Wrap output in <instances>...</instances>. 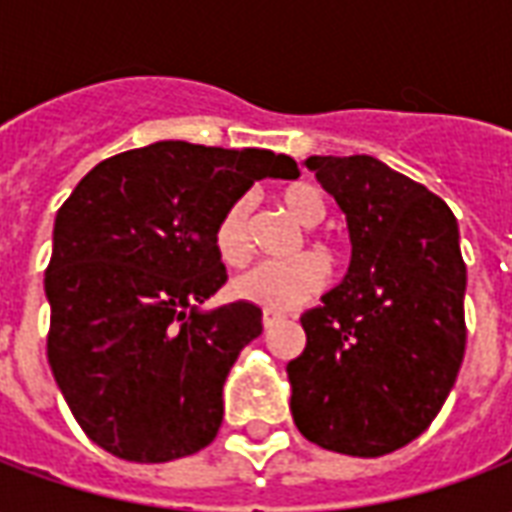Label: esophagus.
<instances>
[{
    "label": "esophagus",
    "mask_w": 512,
    "mask_h": 512,
    "mask_svg": "<svg viewBox=\"0 0 512 512\" xmlns=\"http://www.w3.org/2000/svg\"><path fill=\"white\" fill-rule=\"evenodd\" d=\"M279 321H282V315H279V312L263 310V326H266V329H271V326H274V323H279Z\"/></svg>",
    "instance_id": "1"
}]
</instances>
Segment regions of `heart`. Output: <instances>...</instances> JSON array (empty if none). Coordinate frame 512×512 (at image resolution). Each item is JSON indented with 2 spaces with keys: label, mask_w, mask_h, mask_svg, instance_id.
I'll list each match as a JSON object with an SVG mask.
<instances>
[{
  "label": "heart",
  "mask_w": 512,
  "mask_h": 512,
  "mask_svg": "<svg viewBox=\"0 0 512 512\" xmlns=\"http://www.w3.org/2000/svg\"><path fill=\"white\" fill-rule=\"evenodd\" d=\"M282 208L301 224V227H318L326 216V202L321 191L310 183H293L282 191ZM249 200H233L219 222L213 227V246L224 266H241L252 252V233H249ZM329 268L318 255H301L288 263H257L244 274H238L230 285L238 301L255 304L263 310H290L312 299L326 285Z\"/></svg>",
  "instance_id": "b5f03b06"
}]
</instances>
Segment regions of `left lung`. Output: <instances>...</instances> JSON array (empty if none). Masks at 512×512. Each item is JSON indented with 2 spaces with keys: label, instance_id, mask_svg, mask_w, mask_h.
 Wrapping results in <instances>:
<instances>
[{
  "label": "left lung",
  "instance_id": "8db88e82",
  "mask_svg": "<svg viewBox=\"0 0 512 512\" xmlns=\"http://www.w3.org/2000/svg\"><path fill=\"white\" fill-rule=\"evenodd\" d=\"M304 167L345 213L351 266L301 315L288 365L290 411L323 450L378 458L439 414L466 351V266L447 202L373 156H310Z\"/></svg>",
  "mask_w": 512,
  "mask_h": 512
}]
</instances>
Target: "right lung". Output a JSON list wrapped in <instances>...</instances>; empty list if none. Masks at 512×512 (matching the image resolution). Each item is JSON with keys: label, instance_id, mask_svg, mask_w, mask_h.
I'll list each match as a JSON object with an SVG mask.
<instances>
[{"label": "right lung", "instance_id": "obj_1", "mask_svg": "<svg viewBox=\"0 0 512 512\" xmlns=\"http://www.w3.org/2000/svg\"><path fill=\"white\" fill-rule=\"evenodd\" d=\"M260 178L299 167L257 147L156 142L101 161L57 211L51 373L84 433L123 461H175L219 433L224 381L263 312L200 304L227 282L213 227Z\"/></svg>", "mask_w": 512, "mask_h": 512}]
</instances>
